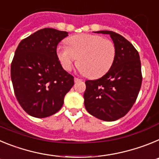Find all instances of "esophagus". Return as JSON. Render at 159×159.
<instances>
[{"label":"esophagus","mask_w":159,"mask_h":159,"mask_svg":"<svg viewBox=\"0 0 159 159\" xmlns=\"http://www.w3.org/2000/svg\"><path fill=\"white\" fill-rule=\"evenodd\" d=\"M80 80H81L80 79L76 78V77H75V79H74V81H75V83H77V82H79V81H80Z\"/></svg>","instance_id":"34e87169"}]
</instances>
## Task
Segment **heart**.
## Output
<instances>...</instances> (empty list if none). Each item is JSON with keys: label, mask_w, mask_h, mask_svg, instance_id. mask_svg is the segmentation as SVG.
<instances>
[{"label": "heart", "mask_w": 159, "mask_h": 159, "mask_svg": "<svg viewBox=\"0 0 159 159\" xmlns=\"http://www.w3.org/2000/svg\"><path fill=\"white\" fill-rule=\"evenodd\" d=\"M67 47L59 46L57 54L66 71H71L74 64L90 79L105 75L111 68L116 57V48L110 40L94 34L75 35L66 40Z\"/></svg>", "instance_id": "1"}]
</instances>
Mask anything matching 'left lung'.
I'll list each match as a JSON object with an SVG mask.
<instances>
[{"label": "left lung", "mask_w": 159, "mask_h": 159, "mask_svg": "<svg viewBox=\"0 0 159 159\" xmlns=\"http://www.w3.org/2000/svg\"><path fill=\"white\" fill-rule=\"evenodd\" d=\"M109 34L116 48L113 65L103 76L86 80L84 106L88 113L103 121H116L130 110L142 85L141 61L138 51L123 36L112 31Z\"/></svg>", "instance_id": "left-lung-1"}]
</instances>
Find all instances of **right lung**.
Masks as SVG:
<instances>
[{
	"label": "right lung",
	"mask_w": 159,
	"mask_h": 159,
	"mask_svg": "<svg viewBox=\"0 0 159 159\" xmlns=\"http://www.w3.org/2000/svg\"><path fill=\"white\" fill-rule=\"evenodd\" d=\"M68 32L45 28L20 42L11 64L18 102L29 116H51L60 110L74 77L62 67L57 48Z\"/></svg>",
	"instance_id": "1"
}]
</instances>
